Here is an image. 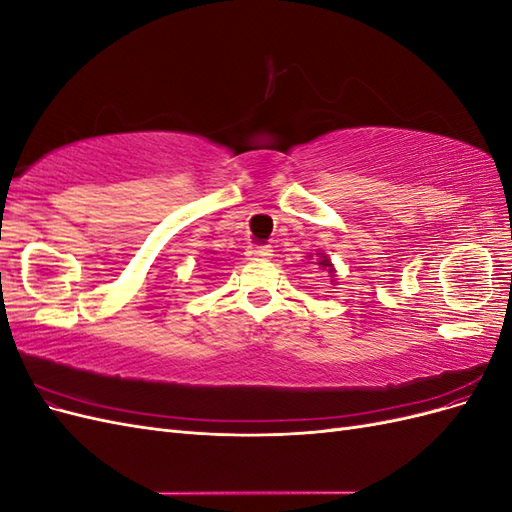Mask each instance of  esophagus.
Returning <instances> with one entry per match:
<instances>
[{"label": "esophagus", "mask_w": 512, "mask_h": 512, "mask_svg": "<svg viewBox=\"0 0 512 512\" xmlns=\"http://www.w3.org/2000/svg\"><path fill=\"white\" fill-rule=\"evenodd\" d=\"M245 256L250 258V260H267V258H271L273 256V250L271 247H267V245H262V247H247V252H245Z\"/></svg>", "instance_id": "34e87169"}]
</instances>
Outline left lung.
Returning <instances> with one entry per match:
<instances>
[{
	"mask_svg": "<svg viewBox=\"0 0 512 512\" xmlns=\"http://www.w3.org/2000/svg\"><path fill=\"white\" fill-rule=\"evenodd\" d=\"M307 258H312V254H309ZM316 265L322 269V271H327L329 273V277H331V284H337L335 280H337V273H335V267H333V262H331V258H329V254H324L322 250H318L316 252Z\"/></svg>",
	"mask_w": 512,
	"mask_h": 512,
	"instance_id": "obj_1",
	"label": "left lung"
}]
</instances>
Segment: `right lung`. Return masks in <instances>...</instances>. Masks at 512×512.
<instances>
[{
  "label": "right lung",
  "mask_w": 512,
  "mask_h": 512,
  "mask_svg": "<svg viewBox=\"0 0 512 512\" xmlns=\"http://www.w3.org/2000/svg\"><path fill=\"white\" fill-rule=\"evenodd\" d=\"M211 254H213V252H211Z\"/></svg>",
  "instance_id": "add662e5"
}]
</instances>
